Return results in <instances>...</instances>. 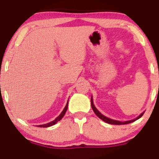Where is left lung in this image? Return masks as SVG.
<instances>
[{"mask_svg": "<svg viewBox=\"0 0 159 159\" xmlns=\"http://www.w3.org/2000/svg\"><path fill=\"white\" fill-rule=\"evenodd\" d=\"M91 106H92V108L93 110V111L95 112L96 115L97 116L99 117L101 120H102L103 121H104V122H106L108 123V124H115V125H121V124H131V123L134 122V121L137 120L138 119H139L140 117H142V116L143 115L144 112H143V113L140 114L139 116L137 118L134 119V120H128V121H125V122H121V121H119V120H111V119H109L108 118V117L106 116H103L102 114L96 108V107L94 106V104H93V98L91 97Z\"/></svg>", "mask_w": 159, "mask_h": 159, "instance_id": "obj_1", "label": "left lung"}]
</instances>
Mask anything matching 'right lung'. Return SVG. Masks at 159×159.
<instances>
[{"instance_id":"right-lung-1","label":"right lung","mask_w":159,"mask_h":159,"mask_svg":"<svg viewBox=\"0 0 159 159\" xmlns=\"http://www.w3.org/2000/svg\"><path fill=\"white\" fill-rule=\"evenodd\" d=\"M67 108H68V102H67L66 105V107H65V108H64L63 111H62V112H61V114H60V115L58 116L57 117L56 119H55V120L51 121V122L48 123V124H43V125H38V127H39V128H48V127H51V126L55 125V124H56L57 122H58V121L62 120V118L64 116V115H65L66 111Z\"/></svg>"}]
</instances>
